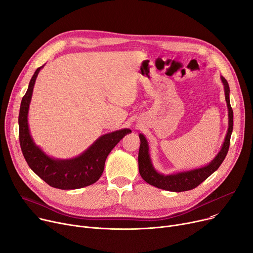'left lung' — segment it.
I'll use <instances>...</instances> for the list:
<instances>
[{"label": "left lung", "mask_w": 253, "mask_h": 253, "mask_svg": "<svg viewBox=\"0 0 253 253\" xmlns=\"http://www.w3.org/2000/svg\"><path fill=\"white\" fill-rule=\"evenodd\" d=\"M221 80L224 85L225 90V98L228 107V131L226 134V137L224 140V143L222 145V148L218 151V154L213 158V160L208 164L207 166H204L201 168H197V169L189 170V171H183V172H177L173 174H162L159 173L151 162L150 156H149V147L148 142L143 134H139L140 138V147L138 153V168L139 173L142 179L147 182L149 185L153 186L164 189L167 191H173V192H182L191 190L195 187H197L200 183H203L206 179H208L214 171L218 169V167L221 166L223 161L225 160L229 146H230V138L231 134L233 131V110L231 108L230 104V87L228 81L221 76Z\"/></svg>", "instance_id": "8db88e82"}]
</instances>
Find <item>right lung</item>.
Returning <instances> with one entry per match:
<instances>
[{"mask_svg": "<svg viewBox=\"0 0 253 253\" xmlns=\"http://www.w3.org/2000/svg\"><path fill=\"white\" fill-rule=\"evenodd\" d=\"M44 65L33 74L19 112V140L22 154L30 169L49 186L63 190L78 189L95 183L102 176L107 157L130 129L117 130L98 137L86 150L73 159L48 157L33 141L28 126V110L37 77Z\"/></svg>", "mask_w": 253, "mask_h": 253, "instance_id": "1", "label": "right lung"}]
</instances>
